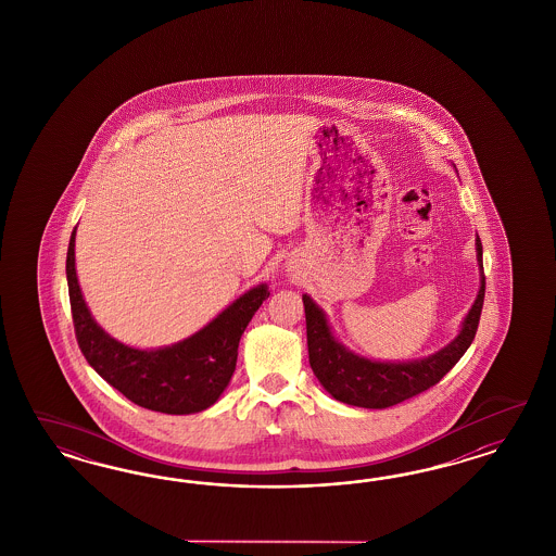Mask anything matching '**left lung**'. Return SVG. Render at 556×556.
<instances>
[{"label": "left lung", "mask_w": 556, "mask_h": 556, "mask_svg": "<svg viewBox=\"0 0 556 556\" xmlns=\"http://www.w3.org/2000/svg\"><path fill=\"white\" fill-rule=\"evenodd\" d=\"M475 253L479 267V291L471 309L460 321L458 334L437 353L414 361H377L353 353L338 340L320 305L303 293L309 365L321 388L342 404L383 409L389 405L402 404L404 400L437 386L455 367L458 358L467 353L479 326L485 300L483 247L479 236L475 238Z\"/></svg>", "instance_id": "obj_1"}]
</instances>
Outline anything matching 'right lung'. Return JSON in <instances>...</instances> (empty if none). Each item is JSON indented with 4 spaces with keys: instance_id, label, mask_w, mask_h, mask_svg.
Wrapping results in <instances>:
<instances>
[{
    "instance_id": "right-lung-1",
    "label": "right lung",
    "mask_w": 556,
    "mask_h": 556,
    "mask_svg": "<svg viewBox=\"0 0 556 556\" xmlns=\"http://www.w3.org/2000/svg\"><path fill=\"white\" fill-rule=\"evenodd\" d=\"M75 235L77 228L68 240V300L87 363L122 395L152 412L186 416L216 404L235 375L240 337L269 298L267 283L238 295L191 337L159 349H136L110 337L91 316L75 269Z\"/></svg>"
}]
</instances>
